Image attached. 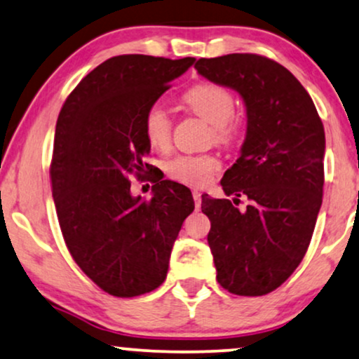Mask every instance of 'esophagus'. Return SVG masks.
I'll return each mask as SVG.
<instances>
[{"mask_svg":"<svg viewBox=\"0 0 359 359\" xmlns=\"http://www.w3.org/2000/svg\"><path fill=\"white\" fill-rule=\"evenodd\" d=\"M194 195V202H195V208H201V203H202V194L198 192V190H194L192 192Z\"/></svg>","mask_w":359,"mask_h":359,"instance_id":"34e87169","label":"esophagus"}]
</instances>
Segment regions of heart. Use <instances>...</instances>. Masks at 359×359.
Instances as JSON below:
<instances>
[{"label":"heart","mask_w":359,"mask_h":359,"mask_svg":"<svg viewBox=\"0 0 359 359\" xmlns=\"http://www.w3.org/2000/svg\"><path fill=\"white\" fill-rule=\"evenodd\" d=\"M184 102L190 111L212 126L213 139L220 144H232L238 137L240 126L235 121V97L229 89L215 83H202L184 94ZM144 137L149 146L158 151L169 147L172 137V119L164 107L154 104L142 119ZM170 179L194 187H202L220 169V161L213 154H180L165 162Z\"/></svg>","instance_id":"heart-1"}]
</instances>
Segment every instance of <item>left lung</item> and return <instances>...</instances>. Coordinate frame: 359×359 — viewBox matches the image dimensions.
Instances as JSON below:
<instances>
[{
	"mask_svg": "<svg viewBox=\"0 0 359 359\" xmlns=\"http://www.w3.org/2000/svg\"><path fill=\"white\" fill-rule=\"evenodd\" d=\"M198 74L237 90L247 106L242 154L222 179L229 198L202 195L217 281L240 297L273 292L297 270L323 201L325 129L287 67L250 53L202 57ZM249 205L238 209L239 197Z\"/></svg>",
	"mask_w": 359,
	"mask_h": 359,
	"instance_id": "obj_1",
	"label": "left lung"
}]
</instances>
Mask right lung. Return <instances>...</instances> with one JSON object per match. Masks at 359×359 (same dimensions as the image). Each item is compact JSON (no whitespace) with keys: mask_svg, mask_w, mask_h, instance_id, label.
<instances>
[{"mask_svg":"<svg viewBox=\"0 0 359 359\" xmlns=\"http://www.w3.org/2000/svg\"><path fill=\"white\" fill-rule=\"evenodd\" d=\"M194 57L122 54L89 72L59 112L49 167L59 226L71 257L99 288L119 298L164 283L194 198L185 185L154 179L152 198L130 195L144 158L146 111Z\"/></svg>","mask_w":359,"mask_h":359,"instance_id":"1","label":"right lung"}]
</instances>
